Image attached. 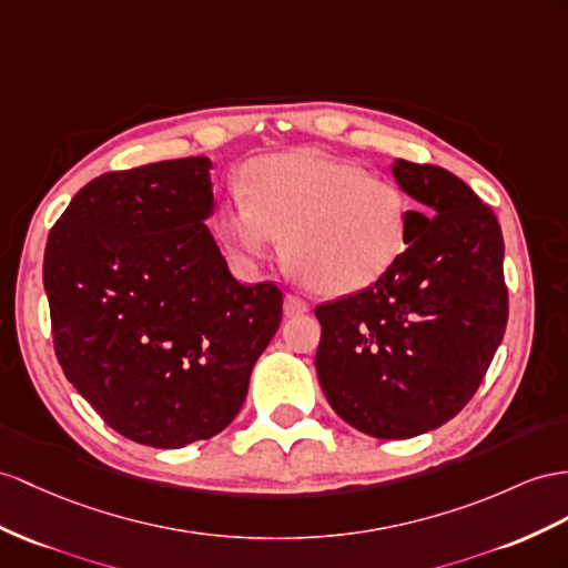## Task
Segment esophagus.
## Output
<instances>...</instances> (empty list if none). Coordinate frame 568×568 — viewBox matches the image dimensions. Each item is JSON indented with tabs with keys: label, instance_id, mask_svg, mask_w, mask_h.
Segmentation results:
<instances>
[{
	"label": "esophagus",
	"instance_id": "obj_1",
	"mask_svg": "<svg viewBox=\"0 0 568 568\" xmlns=\"http://www.w3.org/2000/svg\"><path fill=\"white\" fill-rule=\"evenodd\" d=\"M304 312H310V302L307 300L295 295V293L285 295V314L287 316H297V314H304Z\"/></svg>",
	"mask_w": 568,
	"mask_h": 568
}]
</instances>
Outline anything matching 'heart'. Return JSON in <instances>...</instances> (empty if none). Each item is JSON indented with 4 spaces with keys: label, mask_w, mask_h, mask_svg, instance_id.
Segmentation results:
<instances>
[{
    "label": "heart",
    "mask_w": 568,
    "mask_h": 568,
    "mask_svg": "<svg viewBox=\"0 0 568 568\" xmlns=\"http://www.w3.org/2000/svg\"><path fill=\"white\" fill-rule=\"evenodd\" d=\"M410 199L347 160L300 149L256 160L246 199L227 201L217 235L244 266L266 261L281 240L283 261L312 293L367 290L408 246Z\"/></svg>",
    "instance_id": "b5f03b06"
}]
</instances>
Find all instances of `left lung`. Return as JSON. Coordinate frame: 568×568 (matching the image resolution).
<instances>
[{
  "mask_svg": "<svg viewBox=\"0 0 568 568\" xmlns=\"http://www.w3.org/2000/svg\"><path fill=\"white\" fill-rule=\"evenodd\" d=\"M394 178L423 203L410 211L398 264L314 310L324 396L376 439H410L456 417L483 384L508 318L494 211L444 168L396 160Z\"/></svg>",
  "mask_w": 568,
  "mask_h": 568,
  "instance_id": "obj_1",
  "label": "left lung"
}]
</instances>
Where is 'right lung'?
I'll return each mask as SVG.
<instances>
[{
    "instance_id": "right-lung-1",
    "label": "right lung",
    "mask_w": 568,
    "mask_h": 568,
    "mask_svg": "<svg viewBox=\"0 0 568 568\" xmlns=\"http://www.w3.org/2000/svg\"><path fill=\"white\" fill-rule=\"evenodd\" d=\"M209 158L105 172L50 230L42 283L54 355L126 439L182 448L223 432L283 316L278 285H240L206 227Z\"/></svg>"
}]
</instances>
